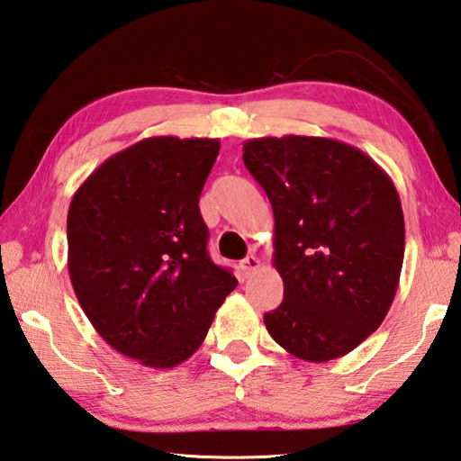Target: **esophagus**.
<instances>
[{
    "instance_id": "1",
    "label": "esophagus",
    "mask_w": 461,
    "mask_h": 461,
    "mask_svg": "<svg viewBox=\"0 0 461 461\" xmlns=\"http://www.w3.org/2000/svg\"><path fill=\"white\" fill-rule=\"evenodd\" d=\"M240 271H242V275H245V276H250V275H253L255 271H257V268L260 267V260L255 257V255H249L247 258H242L240 260Z\"/></svg>"
}]
</instances>
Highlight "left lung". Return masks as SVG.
<instances>
[{
	"label": "left lung",
	"mask_w": 461,
	"mask_h": 461,
	"mask_svg": "<svg viewBox=\"0 0 461 461\" xmlns=\"http://www.w3.org/2000/svg\"><path fill=\"white\" fill-rule=\"evenodd\" d=\"M242 152L273 206L285 285L267 331L299 359L343 357L384 323L399 285L405 222L393 180L333 138H253Z\"/></svg>",
	"instance_id": "1"
}]
</instances>
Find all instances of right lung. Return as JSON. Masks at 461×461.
<instances>
[{
	"mask_svg": "<svg viewBox=\"0 0 461 461\" xmlns=\"http://www.w3.org/2000/svg\"><path fill=\"white\" fill-rule=\"evenodd\" d=\"M216 138L152 136L104 160L68 211V271L98 335L146 367L203 345L239 281L206 253L198 208Z\"/></svg>",
	"mask_w": 461,
	"mask_h": 461,
	"instance_id": "add662e5",
	"label": "right lung"
}]
</instances>
